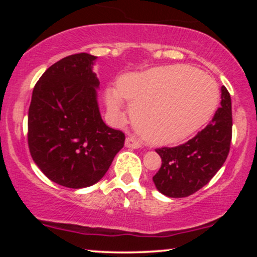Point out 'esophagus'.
I'll use <instances>...</instances> for the list:
<instances>
[{"label":"esophagus","mask_w":257,"mask_h":257,"mask_svg":"<svg viewBox=\"0 0 257 257\" xmlns=\"http://www.w3.org/2000/svg\"><path fill=\"white\" fill-rule=\"evenodd\" d=\"M125 146L129 147V149H139V147H141V143L138 139L128 137L125 139Z\"/></svg>","instance_id":"34e87169"}]
</instances>
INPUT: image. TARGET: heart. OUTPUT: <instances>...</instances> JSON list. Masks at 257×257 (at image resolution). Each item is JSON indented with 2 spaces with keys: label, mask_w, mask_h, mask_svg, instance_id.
<instances>
[{
  "label": "heart",
  "mask_w": 257,
  "mask_h": 257,
  "mask_svg": "<svg viewBox=\"0 0 257 257\" xmlns=\"http://www.w3.org/2000/svg\"><path fill=\"white\" fill-rule=\"evenodd\" d=\"M123 98L131 101L141 137L155 145H168L190 137L210 119L219 90L205 73L172 65L126 75L118 88L106 90L108 108L116 113L123 108Z\"/></svg>",
  "instance_id": "b5f03b06"
}]
</instances>
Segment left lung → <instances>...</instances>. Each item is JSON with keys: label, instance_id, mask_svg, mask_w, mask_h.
I'll list each match as a JSON object with an SVG mask.
<instances>
[{"label": "left lung", "instance_id": "obj_1", "mask_svg": "<svg viewBox=\"0 0 257 257\" xmlns=\"http://www.w3.org/2000/svg\"><path fill=\"white\" fill-rule=\"evenodd\" d=\"M231 141V95L222 87L221 106L204 129L182 145L156 150L162 158V166L153 176L157 190L172 198H184L197 192L223 166Z\"/></svg>", "mask_w": 257, "mask_h": 257}]
</instances>
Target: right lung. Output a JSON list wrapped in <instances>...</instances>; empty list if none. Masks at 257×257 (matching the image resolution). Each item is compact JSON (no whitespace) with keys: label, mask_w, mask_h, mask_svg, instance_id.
Listing matches in <instances>:
<instances>
[{"label":"right lung","mask_w":257,"mask_h":257,"mask_svg":"<svg viewBox=\"0 0 257 257\" xmlns=\"http://www.w3.org/2000/svg\"><path fill=\"white\" fill-rule=\"evenodd\" d=\"M95 59L78 53L53 64L35 85L29 107L31 157L47 178L69 188L96 184L124 146V133L100 116Z\"/></svg>","instance_id":"add662e5"}]
</instances>
